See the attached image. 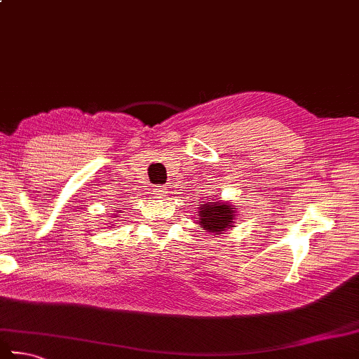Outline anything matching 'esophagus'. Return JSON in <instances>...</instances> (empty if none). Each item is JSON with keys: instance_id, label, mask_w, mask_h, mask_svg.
Here are the masks:
<instances>
[{"instance_id": "esophagus-1", "label": "esophagus", "mask_w": 359, "mask_h": 359, "mask_svg": "<svg viewBox=\"0 0 359 359\" xmlns=\"http://www.w3.org/2000/svg\"><path fill=\"white\" fill-rule=\"evenodd\" d=\"M166 193H168V187L157 188V194H160V196H166Z\"/></svg>"}]
</instances>
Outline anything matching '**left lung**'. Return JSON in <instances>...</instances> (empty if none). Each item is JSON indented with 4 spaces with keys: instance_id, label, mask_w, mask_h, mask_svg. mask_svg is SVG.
<instances>
[{
    "instance_id": "8db88e82",
    "label": "left lung",
    "mask_w": 359,
    "mask_h": 359,
    "mask_svg": "<svg viewBox=\"0 0 359 359\" xmlns=\"http://www.w3.org/2000/svg\"><path fill=\"white\" fill-rule=\"evenodd\" d=\"M237 205L229 204L223 199L199 201L198 207V223L205 232H210L212 236L219 237L227 229H232L237 217Z\"/></svg>"
}]
</instances>
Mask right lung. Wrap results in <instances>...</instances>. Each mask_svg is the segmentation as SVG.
<instances>
[{
  "label": "right lung",
  "mask_w": 359,
  "mask_h": 359,
  "mask_svg": "<svg viewBox=\"0 0 359 359\" xmlns=\"http://www.w3.org/2000/svg\"><path fill=\"white\" fill-rule=\"evenodd\" d=\"M116 212H117V213H121V210H116ZM116 217H117V215H116V213H113V218H116ZM109 227H111V226H109Z\"/></svg>",
  "instance_id": "right-lung-1"
}]
</instances>
